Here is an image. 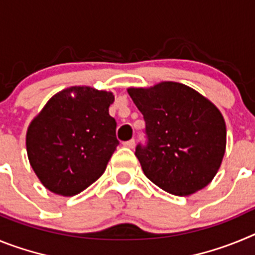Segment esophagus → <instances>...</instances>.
Instances as JSON below:
<instances>
[{"instance_id": "obj_1", "label": "esophagus", "mask_w": 255, "mask_h": 255, "mask_svg": "<svg viewBox=\"0 0 255 255\" xmlns=\"http://www.w3.org/2000/svg\"><path fill=\"white\" fill-rule=\"evenodd\" d=\"M124 147H128V148H134V145H135V140L134 139H130V140H128V141H124Z\"/></svg>"}]
</instances>
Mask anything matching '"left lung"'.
I'll use <instances>...</instances> for the list:
<instances>
[{"label":"left lung","mask_w":255,"mask_h":255,"mask_svg":"<svg viewBox=\"0 0 255 255\" xmlns=\"http://www.w3.org/2000/svg\"><path fill=\"white\" fill-rule=\"evenodd\" d=\"M128 93L145 121V143L135 148L145 176L181 197L208 185L226 148V125L218 108L180 83L130 88Z\"/></svg>","instance_id":"left-lung-1"}]
</instances>
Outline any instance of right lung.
<instances>
[{"label": "right lung", "instance_id": "right-lung-1", "mask_svg": "<svg viewBox=\"0 0 255 255\" xmlns=\"http://www.w3.org/2000/svg\"><path fill=\"white\" fill-rule=\"evenodd\" d=\"M112 93L73 87L47 102L26 132L29 162L52 193L73 197L102 176L119 145Z\"/></svg>", "mask_w": 255, "mask_h": 255}]
</instances>
